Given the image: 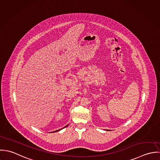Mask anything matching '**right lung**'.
<instances>
[{
  "mask_svg": "<svg viewBox=\"0 0 160 160\" xmlns=\"http://www.w3.org/2000/svg\"><path fill=\"white\" fill-rule=\"evenodd\" d=\"M67 126H68V125H67V126H65V127H67ZM61 129H62V128H61ZM57 131H59V130H56V131H54V132H57Z\"/></svg>",
  "mask_w": 160,
  "mask_h": 160,
  "instance_id": "1",
  "label": "right lung"
}]
</instances>
